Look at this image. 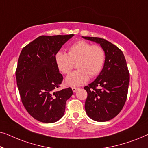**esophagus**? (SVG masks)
<instances>
[{
  "label": "esophagus",
  "instance_id": "34e87169",
  "mask_svg": "<svg viewBox=\"0 0 148 148\" xmlns=\"http://www.w3.org/2000/svg\"><path fill=\"white\" fill-rule=\"evenodd\" d=\"M78 90H79V88H76V87H73V88H72V90L73 92H76Z\"/></svg>",
  "mask_w": 148,
  "mask_h": 148
}]
</instances>
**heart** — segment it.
I'll use <instances>...</instances> for the list:
<instances>
[{
	"label": "heart",
	"mask_w": 148,
	"mask_h": 148,
	"mask_svg": "<svg viewBox=\"0 0 148 148\" xmlns=\"http://www.w3.org/2000/svg\"><path fill=\"white\" fill-rule=\"evenodd\" d=\"M55 60L58 69L62 74L69 73L75 64L78 69L66 78L68 86L76 87L86 84L89 77L98 75L104 67L106 52L100 45H92L84 40H79L68 48L67 53L58 52Z\"/></svg>",
	"instance_id": "1"
}]
</instances>
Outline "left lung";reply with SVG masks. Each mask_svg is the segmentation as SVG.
<instances>
[{
	"label": "left lung",
	"instance_id": "obj_1",
	"mask_svg": "<svg viewBox=\"0 0 148 148\" xmlns=\"http://www.w3.org/2000/svg\"><path fill=\"white\" fill-rule=\"evenodd\" d=\"M100 44L106 52L102 71L92 83L84 87L88 93L85 109L93 120L104 122L114 118L126 102L129 71L122 50L103 38L83 37Z\"/></svg>",
	"mask_w": 148,
	"mask_h": 148
}]
</instances>
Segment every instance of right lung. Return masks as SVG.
<instances>
[{
	"instance_id": "obj_1",
	"label": "right lung",
	"mask_w": 148,
	"mask_h": 148,
	"mask_svg": "<svg viewBox=\"0 0 148 148\" xmlns=\"http://www.w3.org/2000/svg\"><path fill=\"white\" fill-rule=\"evenodd\" d=\"M74 35L41 36L23 48L15 75L22 104L36 120L52 123L61 119L73 94L68 88L57 91L63 77L55 55Z\"/></svg>"
}]
</instances>
